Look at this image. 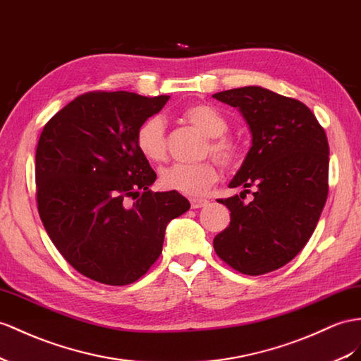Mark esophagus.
<instances>
[{
	"label": "esophagus",
	"mask_w": 361,
	"mask_h": 361,
	"mask_svg": "<svg viewBox=\"0 0 361 361\" xmlns=\"http://www.w3.org/2000/svg\"><path fill=\"white\" fill-rule=\"evenodd\" d=\"M207 200H204V198H192L190 200V207L192 209H200V207H204V206H207Z\"/></svg>",
	"instance_id": "esophagus-1"
}]
</instances>
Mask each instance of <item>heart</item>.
Wrapping results in <instances>:
<instances>
[{
    "mask_svg": "<svg viewBox=\"0 0 361 361\" xmlns=\"http://www.w3.org/2000/svg\"><path fill=\"white\" fill-rule=\"evenodd\" d=\"M183 118L198 128L207 137L204 154H212L224 166H236L243 160V145L236 138L226 135L227 118L207 104H195L183 109ZM135 146L146 160L159 163L166 157V125L160 116L147 117L135 131ZM218 180L214 161L197 164L175 163L160 172V184L168 190L188 197H200Z\"/></svg>",
    "mask_w": 361,
    "mask_h": 361,
    "instance_id": "1",
    "label": "heart"
}]
</instances>
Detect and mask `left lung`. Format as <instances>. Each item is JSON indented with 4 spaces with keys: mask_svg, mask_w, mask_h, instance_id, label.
<instances>
[{
    "mask_svg": "<svg viewBox=\"0 0 361 361\" xmlns=\"http://www.w3.org/2000/svg\"><path fill=\"white\" fill-rule=\"evenodd\" d=\"M214 97L238 108L252 147L230 188H255L253 200H218L230 226L215 236L216 255L243 274L281 269L307 245L328 197L329 146L325 129L302 102L262 87L221 91Z\"/></svg>",
    "mask_w": 361,
    "mask_h": 361,
    "instance_id": "obj_1",
    "label": "left lung"
}]
</instances>
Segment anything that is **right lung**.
Segmentation results:
<instances>
[{
	"instance_id": "add662e5",
	"label": "right lung",
	"mask_w": 361,
	"mask_h": 361,
	"mask_svg": "<svg viewBox=\"0 0 361 361\" xmlns=\"http://www.w3.org/2000/svg\"><path fill=\"white\" fill-rule=\"evenodd\" d=\"M168 100L87 92L42 129L35 157L39 216L66 261L92 281L140 279L159 259L166 226L190 207L178 192L149 189L157 175L135 146L138 125Z\"/></svg>"
}]
</instances>
